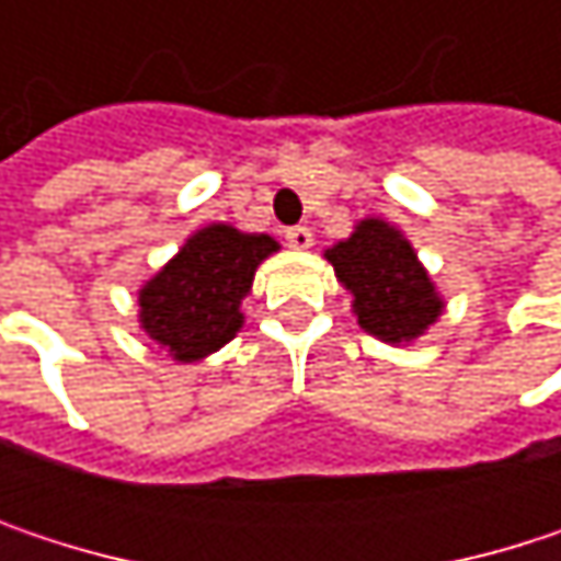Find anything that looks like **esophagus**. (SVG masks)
Returning a JSON list of instances; mask_svg holds the SVG:
<instances>
[{
	"label": "esophagus",
	"mask_w": 561,
	"mask_h": 561,
	"mask_svg": "<svg viewBox=\"0 0 561 561\" xmlns=\"http://www.w3.org/2000/svg\"><path fill=\"white\" fill-rule=\"evenodd\" d=\"M285 243H288L291 250H308V247L314 243V233H311L308 227L298 224V227H288V230H285Z\"/></svg>",
	"instance_id": "1"
}]
</instances>
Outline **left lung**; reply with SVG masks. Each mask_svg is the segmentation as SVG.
Here are the masks:
<instances>
[{
	"label": "left lung",
	"mask_w": 561,
	"mask_h": 561,
	"mask_svg": "<svg viewBox=\"0 0 561 561\" xmlns=\"http://www.w3.org/2000/svg\"><path fill=\"white\" fill-rule=\"evenodd\" d=\"M328 260L354 291V311L364 331L402 344L419 337L442 311L412 247L383 220H364L351 240L328 250Z\"/></svg>",
	"instance_id": "obj_1"
}]
</instances>
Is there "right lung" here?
<instances>
[{
    "instance_id": "obj_1",
    "label": "right lung",
    "mask_w": 561,
    "mask_h": 561,
    "mask_svg": "<svg viewBox=\"0 0 561 561\" xmlns=\"http://www.w3.org/2000/svg\"><path fill=\"white\" fill-rule=\"evenodd\" d=\"M273 250V237L240 233L224 224L194 233L139 291L142 328L169 347L174 360H201L214 354L240 331V298L250 291L256 266Z\"/></svg>"
}]
</instances>
